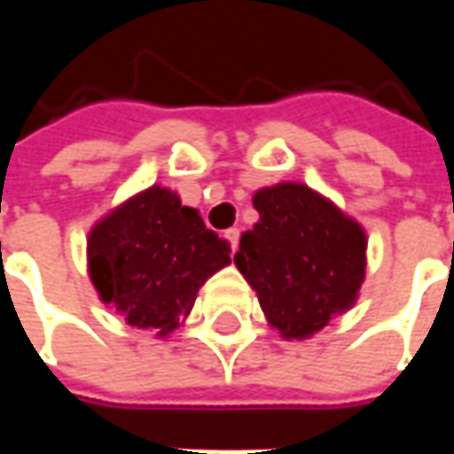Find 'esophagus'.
<instances>
[{
	"label": "esophagus",
	"mask_w": 454,
	"mask_h": 454,
	"mask_svg": "<svg viewBox=\"0 0 454 454\" xmlns=\"http://www.w3.org/2000/svg\"><path fill=\"white\" fill-rule=\"evenodd\" d=\"M226 238L231 240V247H233V250H238V243H240V231H238V228H228Z\"/></svg>",
	"instance_id": "obj_1"
}]
</instances>
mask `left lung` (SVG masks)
<instances>
[{
    "instance_id": "8db88e82",
    "label": "left lung",
    "mask_w": 454,
    "mask_h": 454,
    "mask_svg": "<svg viewBox=\"0 0 454 454\" xmlns=\"http://www.w3.org/2000/svg\"><path fill=\"white\" fill-rule=\"evenodd\" d=\"M260 221L240 236L236 265L257 292L270 325L309 338L348 311L364 279V231L304 184L253 197Z\"/></svg>"
}]
</instances>
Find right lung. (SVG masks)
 <instances>
[{
    "instance_id": "add662e5",
    "label": "right lung",
    "mask_w": 454,
    "mask_h": 454,
    "mask_svg": "<svg viewBox=\"0 0 454 454\" xmlns=\"http://www.w3.org/2000/svg\"><path fill=\"white\" fill-rule=\"evenodd\" d=\"M87 255L104 304L165 338L192 311L199 286L231 262V246L175 192L150 187L92 228Z\"/></svg>"
}]
</instances>
